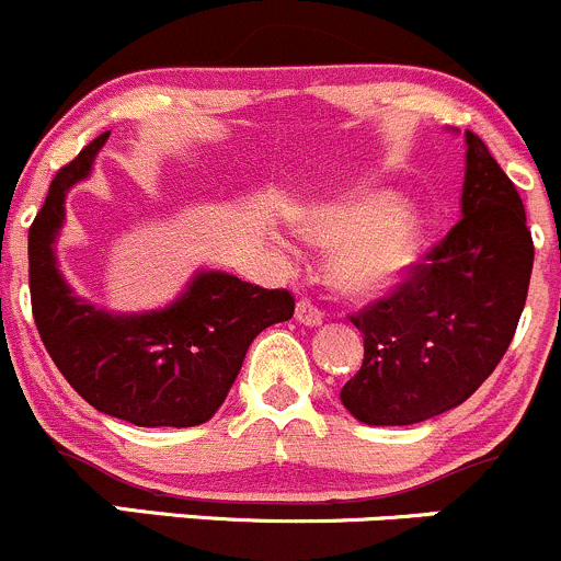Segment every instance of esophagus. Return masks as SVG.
Returning <instances> with one entry per match:
<instances>
[{
    "label": "esophagus",
    "mask_w": 561,
    "mask_h": 561,
    "mask_svg": "<svg viewBox=\"0 0 561 561\" xmlns=\"http://www.w3.org/2000/svg\"><path fill=\"white\" fill-rule=\"evenodd\" d=\"M296 320L301 325H309V329H314V325L323 323V312H320V309L314 307L312 301H298L296 304Z\"/></svg>",
    "instance_id": "obj_1"
}]
</instances>
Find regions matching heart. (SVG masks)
Segmentation results:
<instances>
[{
  "label": "heart",
  "instance_id": "heart-1",
  "mask_svg": "<svg viewBox=\"0 0 561 561\" xmlns=\"http://www.w3.org/2000/svg\"><path fill=\"white\" fill-rule=\"evenodd\" d=\"M296 230L320 249H334L331 285L347 298H375L411 276L427 243L425 216L400 208L391 192L347 194L309 205L296 216Z\"/></svg>",
  "mask_w": 561,
  "mask_h": 561
}]
</instances>
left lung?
<instances>
[{
	"mask_svg": "<svg viewBox=\"0 0 561 561\" xmlns=\"http://www.w3.org/2000/svg\"><path fill=\"white\" fill-rule=\"evenodd\" d=\"M531 263L524 203L466 130L460 221L405 285L351 318L364 362L342 386V405L364 425L402 427L469 400L513 342Z\"/></svg>",
	"mask_w": 561,
	"mask_h": 561,
	"instance_id": "left-lung-1",
	"label": "left lung"
}]
</instances>
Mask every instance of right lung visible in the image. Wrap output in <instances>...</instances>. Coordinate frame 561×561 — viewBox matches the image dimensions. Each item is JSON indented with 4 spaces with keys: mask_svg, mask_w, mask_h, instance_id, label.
Wrapping results in <instances>:
<instances>
[{
    "mask_svg": "<svg viewBox=\"0 0 561 561\" xmlns=\"http://www.w3.org/2000/svg\"><path fill=\"white\" fill-rule=\"evenodd\" d=\"M101 134L57 172L30 227L32 314L48 356L101 413L136 427H194L219 411L260 331L293 318L287 290L199 268L181 296L148 312H112L76 296L57 263L65 197L87 181Z\"/></svg>",
    "mask_w": 561,
    "mask_h": 561,
    "instance_id": "obj_1",
    "label": "right lung"
}]
</instances>
